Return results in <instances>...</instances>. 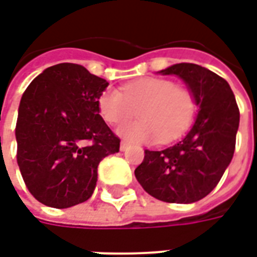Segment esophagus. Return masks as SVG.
<instances>
[{
  "label": "esophagus",
  "mask_w": 257,
  "mask_h": 257,
  "mask_svg": "<svg viewBox=\"0 0 257 257\" xmlns=\"http://www.w3.org/2000/svg\"><path fill=\"white\" fill-rule=\"evenodd\" d=\"M129 147V143H126V142H121V145H119V149H121V151H125L126 149Z\"/></svg>",
  "instance_id": "obj_1"
}]
</instances>
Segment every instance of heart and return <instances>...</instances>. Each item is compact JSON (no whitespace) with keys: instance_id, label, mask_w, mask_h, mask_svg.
Instances as JSON below:
<instances>
[{"instance_id":"obj_1","label":"heart","mask_w":257,"mask_h":257,"mask_svg":"<svg viewBox=\"0 0 257 257\" xmlns=\"http://www.w3.org/2000/svg\"><path fill=\"white\" fill-rule=\"evenodd\" d=\"M193 93L172 81L147 77L132 81L117 89H107L99 97V111L104 121L117 125L139 112L140 119L118 128L125 139L149 143L161 138L169 142L187 129L194 114Z\"/></svg>"}]
</instances>
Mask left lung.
Wrapping results in <instances>:
<instances>
[{
  "instance_id": "1",
  "label": "left lung",
  "mask_w": 257,
  "mask_h": 257,
  "mask_svg": "<svg viewBox=\"0 0 257 257\" xmlns=\"http://www.w3.org/2000/svg\"><path fill=\"white\" fill-rule=\"evenodd\" d=\"M160 73L183 79L198 106V114L178 143L164 150H145V160L135 169V176L154 198L191 204L215 189L230 165L239 110L228 82L208 68L179 63Z\"/></svg>"
}]
</instances>
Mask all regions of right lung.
<instances>
[{
  "instance_id": "right-lung-1",
  "label": "right lung",
  "mask_w": 257,
  "mask_h": 257,
  "mask_svg": "<svg viewBox=\"0 0 257 257\" xmlns=\"http://www.w3.org/2000/svg\"><path fill=\"white\" fill-rule=\"evenodd\" d=\"M106 79L84 66L44 70L22 96L16 122L18 165L31 195L58 209L90 198L97 165L119 151V138L99 114Z\"/></svg>"
}]
</instances>
